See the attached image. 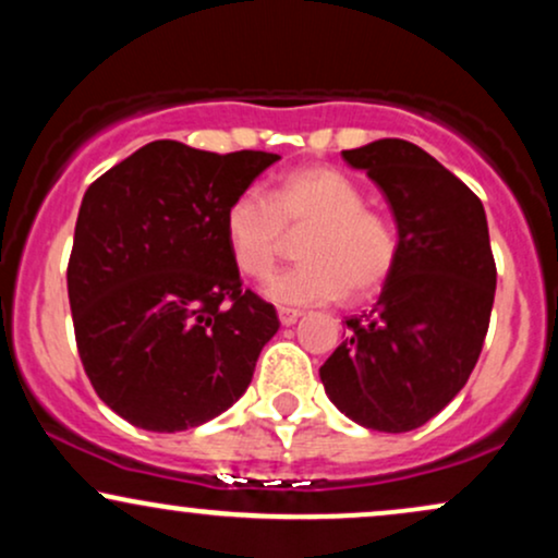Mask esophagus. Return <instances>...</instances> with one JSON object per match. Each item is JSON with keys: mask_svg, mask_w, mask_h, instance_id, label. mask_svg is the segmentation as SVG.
Instances as JSON below:
<instances>
[{"mask_svg": "<svg viewBox=\"0 0 558 558\" xmlns=\"http://www.w3.org/2000/svg\"><path fill=\"white\" fill-rule=\"evenodd\" d=\"M278 317H280V323H283V325H293L301 317V312L299 310H288V306H280Z\"/></svg>", "mask_w": 558, "mask_h": 558, "instance_id": "1", "label": "esophagus"}]
</instances>
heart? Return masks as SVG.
Listing matches in <instances>:
<instances>
[{"label":"heart","instance_id":"1","mask_svg":"<svg viewBox=\"0 0 558 558\" xmlns=\"http://www.w3.org/2000/svg\"><path fill=\"white\" fill-rule=\"evenodd\" d=\"M364 202L362 185L332 165L286 172L270 198L241 191L222 213L230 259L248 278H265L283 254L286 230H304L301 262L267 280V296L291 306L375 296L399 262V230Z\"/></svg>","mask_w":558,"mask_h":558}]
</instances>
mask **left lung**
I'll return each instance as SVG.
<instances>
[{"label":"left lung","mask_w":558,"mask_h":558,"mask_svg":"<svg viewBox=\"0 0 558 558\" xmlns=\"http://www.w3.org/2000/svg\"><path fill=\"white\" fill-rule=\"evenodd\" d=\"M386 194L399 262L369 312L319 367L325 393L349 420L407 433L446 407L475 369L496 296L483 202L438 159L401 138L345 149Z\"/></svg>","instance_id":"left-lung-1"}]
</instances>
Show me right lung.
Returning <instances> with one entry per match:
<instances>
[{
	"label": "right lung",
	"mask_w": 558,
	"mask_h": 558,
	"mask_svg": "<svg viewBox=\"0 0 558 558\" xmlns=\"http://www.w3.org/2000/svg\"><path fill=\"white\" fill-rule=\"evenodd\" d=\"M278 155L151 141L88 185L68 262L75 343L101 401L178 433L252 383L278 312L243 291L222 213Z\"/></svg>",
	"instance_id": "right-lung-1"
}]
</instances>
